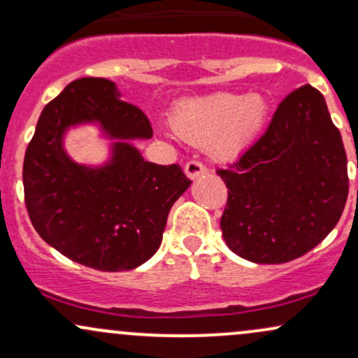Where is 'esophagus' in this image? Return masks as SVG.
<instances>
[{
  "label": "esophagus",
  "instance_id": "esophagus-1",
  "mask_svg": "<svg viewBox=\"0 0 358 358\" xmlns=\"http://www.w3.org/2000/svg\"><path fill=\"white\" fill-rule=\"evenodd\" d=\"M203 173H207V166L202 165L200 162H195V159H192V162H188L187 165H185V175H187L188 178L195 180Z\"/></svg>",
  "mask_w": 358,
  "mask_h": 358
}]
</instances>
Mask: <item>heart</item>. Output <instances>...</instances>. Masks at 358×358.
<instances>
[{"label": "heart", "instance_id": "obj_1", "mask_svg": "<svg viewBox=\"0 0 358 358\" xmlns=\"http://www.w3.org/2000/svg\"><path fill=\"white\" fill-rule=\"evenodd\" d=\"M269 110L262 94H213L180 102L170 116V127L188 145L207 148L217 162H232L257 141Z\"/></svg>", "mask_w": 358, "mask_h": 358}]
</instances>
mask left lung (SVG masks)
<instances>
[{"label":"left lung","instance_id":"left-lung-1","mask_svg":"<svg viewBox=\"0 0 358 358\" xmlns=\"http://www.w3.org/2000/svg\"><path fill=\"white\" fill-rule=\"evenodd\" d=\"M217 175L229 193L222 236L237 256L282 264L318 245L348 196L347 153L322 92L293 90L266 133Z\"/></svg>","mask_w":358,"mask_h":358}]
</instances>
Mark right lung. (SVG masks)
<instances>
[{
	"instance_id": "1",
	"label": "right lung",
	"mask_w": 358,
	"mask_h": 358,
	"mask_svg": "<svg viewBox=\"0 0 358 358\" xmlns=\"http://www.w3.org/2000/svg\"><path fill=\"white\" fill-rule=\"evenodd\" d=\"M101 77L71 82L40 114L23 162L24 203L38 236L65 257L99 271H129L158 250L168 213L190 187L180 165L145 162L131 139L153 136L141 109ZM97 122L117 141L102 167L66 155L71 125Z\"/></svg>"
}]
</instances>
